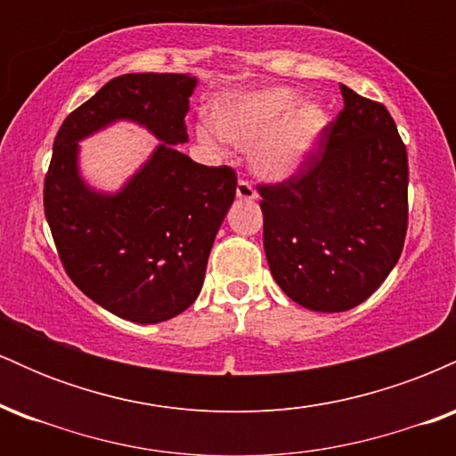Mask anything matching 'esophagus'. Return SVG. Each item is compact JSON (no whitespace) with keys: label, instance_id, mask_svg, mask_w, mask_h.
Wrapping results in <instances>:
<instances>
[{"label":"esophagus","instance_id":"1","mask_svg":"<svg viewBox=\"0 0 456 456\" xmlns=\"http://www.w3.org/2000/svg\"><path fill=\"white\" fill-rule=\"evenodd\" d=\"M235 195H238L240 201H255V199H257V192H255V188L250 186V182H246V180L238 182Z\"/></svg>","mask_w":456,"mask_h":456}]
</instances>
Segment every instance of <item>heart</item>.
I'll list each match as a JSON object with an SVG mask.
<instances>
[{
    "label": "heart",
    "instance_id": "obj_1",
    "mask_svg": "<svg viewBox=\"0 0 456 456\" xmlns=\"http://www.w3.org/2000/svg\"><path fill=\"white\" fill-rule=\"evenodd\" d=\"M216 137L250 151V165L264 180L294 177L315 154L328 128L322 104L300 101L291 87H259L221 98L208 115ZM201 143L212 145L208 130L199 133Z\"/></svg>",
    "mask_w": 456,
    "mask_h": 456
}]
</instances>
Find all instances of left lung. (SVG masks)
Wrapping results in <instances>:
<instances>
[{
	"mask_svg": "<svg viewBox=\"0 0 456 456\" xmlns=\"http://www.w3.org/2000/svg\"><path fill=\"white\" fill-rule=\"evenodd\" d=\"M343 111L311 160L259 186L274 281L319 313L358 306L386 281L407 232V151L384 104L341 86Z\"/></svg>",
	"mask_w": 456,
	"mask_h": 456,
	"instance_id": "1",
	"label": "left lung"
}]
</instances>
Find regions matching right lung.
<instances>
[{
  "label": "right lung",
  "mask_w": 456,
  "mask_h": 456,
  "mask_svg": "<svg viewBox=\"0 0 456 456\" xmlns=\"http://www.w3.org/2000/svg\"><path fill=\"white\" fill-rule=\"evenodd\" d=\"M199 78L175 72L115 77L61 124L45 177V216L72 282L134 323L180 315L201 291L208 257L235 199L232 167H206L186 143L188 98ZM134 121L161 143L115 193L82 180L77 141Z\"/></svg>",
  "instance_id": "add662e5"
}]
</instances>
